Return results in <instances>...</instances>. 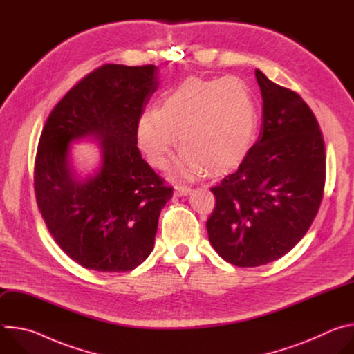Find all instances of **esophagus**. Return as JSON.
Listing matches in <instances>:
<instances>
[{
    "label": "esophagus",
    "instance_id": "esophagus-1",
    "mask_svg": "<svg viewBox=\"0 0 354 354\" xmlns=\"http://www.w3.org/2000/svg\"><path fill=\"white\" fill-rule=\"evenodd\" d=\"M190 186H187V185H176L175 186V193H176V196H186V194H189L190 193Z\"/></svg>",
    "mask_w": 354,
    "mask_h": 354
}]
</instances>
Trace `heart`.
I'll use <instances>...</instances> for the list:
<instances>
[{"mask_svg":"<svg viewBox=\"0 0 354 354\" xmlns=\"http://www.w3.org/2000/svg\"><path fill=\"white\" fill-rule=\"evenodd\" d=\"M257 111L248 88L236 78L192 77L169 92L162 105L141 113L137 142L147 161L164 169L178 142L183 147L178 174L238 167L255 140ZM178 137H176V134Z\"/></svg>","mask_w":354,"mask_h":354,"instance_id":"1","label":"heart"}]
</instances>
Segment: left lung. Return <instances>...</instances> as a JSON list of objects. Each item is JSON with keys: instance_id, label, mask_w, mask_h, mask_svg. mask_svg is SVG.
<instances>
[{"instance_id": "1", "label": "left lung", "mask_w": 354, "mask_h": 354, "mask_svg": "<svg viewBox=\"0 0 354 354\" xmlns=\"http://www.w3.org/2000/svg\"><path fill=\"white\" fill-rule=\"evenodd\" d=\"M263 123L236 172L212 187L206 227L217 254L238 268L280 259L306 235L324 197L326 158L318 120L302 97L255 71Z\"/></svg>"}]
</instances>
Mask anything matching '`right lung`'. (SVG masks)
Wrapping results in <instances>:
<instances>
[{
	"label": "right lung",
	"mask_w": 354,
	"mask_h": 354,
	"mask_svg": "<svg viewBox=\"0 0 354 354\" xmlns=\"http://www.w3.org/2000/svg\"><path fill=\"white\" fill-rule=\"evenodd\" d=\"M156 66L105 64L74 85L48 115L35 160L39 212L57 245L96 272H129L154 248L158 218L174 189L137 147V123L158 88ZM101 142L103 164L80 181L69 144Z\"/></svg>",
	"instance_id": "obj_1"
}]
</instances>
